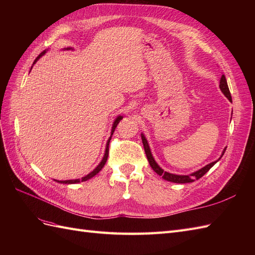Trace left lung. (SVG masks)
<instances>
[{
  "instance_id": "obj_1",
  "label": "left lung",
  "mask_w": 255,
  "mask_h": 255,
  "mask_svg": "<svg viewBox=\"0 0 255 255\" xmlns=\"http://www.w3.org/2000/svg\"><path fill=\"white\" fill-rule=\"evenodd\" d=\"M219 87H220V90L222 91V94L225 95L230 101H232V97H231V94H230V90H229V87H228V83H227V80H226V76L222 74L221 79H220V84H219ZM141 139H142V143H143V148H144V152H145V155H146V158H148L149 160V164L150 166L152 167V169L154 171H155L158 175H160L161 177H163L164 180L166 181H169V182H173V183H179V184H185V183H191L194 182L195 180H199L200 177H202L210 169L217 163V161L222 157L223 154H225L227 148H225V150H223L221 156L218 160L216 161H213V163L206 165L205 167L201 168L200 170L191 173V174H188V175H179V174H173V173H169L167 171H164L163 169H161L157 163L155 161V159H154L152 153H151V150H150V146L148 144V141H146L145 137L143 134H141Z\"/></svg>"
}]
</instances>
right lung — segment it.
Returning <instances> with one entry per match:
<instances>
[{"instance_id":"1","label":"right lung","mask_w":255,"mask_h":255,"mask_svg":"<svg viewBox=\"0 0 255 255\" xmlns=\"http://www.w3.org/2000/svg\"><path fill=\"white\" fill-rule=\"evenodd\" d=\"M71 48H67L66 50H70ZM45 52H47V50L45 51H43L42 53H40L39 55H38V57L35 59V61H34V64H36V61L39 59L42 55H44L45 54ZM33 64V65H34ZM32 68H33V66H32ZM30 70H32V69H30ZM122 120V116H118L117 118L115 119V121H114V123H113V128H112V135L114 134V132H115V128H117V126H118V123L120 122ZM112 135H111V137L109 138V140H107V143H106V149H105V154H104V156H103V158H102V160H101V163H100L97 167H96V169H94V171H91L90 173H88L87 175H85L84 177H82V179H76V180H66V181H57V180H54V181H56L57 183H61V184H75V183H80V182H85V181H87V180H89V179H91V177H94L97 173H99L100 171L102 170V168L104 167V165H105V163H106V160H107V157H109V146H110V141H111V138H112Z\"/></svg>"}]
</instances>
